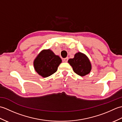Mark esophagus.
I'll return each mask as SVG.
<instances>
[{"mask_svg":"<svg viewBox=\"0 0 122 122\" xmlns=\"http://www.w3.org/2000/svg\"><path fill=\"white\" fill-rule=\"evenodd\" d=\"M63 62H67L68 61V58H66L63 59Z\"/></svg>","mask_w":122,"mask_h":122,"instance_id":"34e87169","label":"esophagus"}]
</instances>
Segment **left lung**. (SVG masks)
Returning <instances> with one entry per match:
<instances>
[{
	"instance_id": "1",
	"label": "left lung",
	"mask_w": 122,
	"mask_h": 122,
	"mask_svg": "<svg viewBox=\"0 0 122 122\" xmlns=\"http://www.w3.org/2000/svg\"><path fill=\"white\" fill-rule=\"evenodd\" d=\"M68 62L75 73L81 76H86L91 70L92 66L89 58L80 52L75 54L74 58L70 59Z\"/></svg>"
}]
</instances>
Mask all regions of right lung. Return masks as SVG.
Segmentation results:
<instances>
[{
    "label": "right lung",
    "instance_id": "add662e5",
    "mask_svg": "<svg viewBox=\"0 0 122 122\" xmlns=\"http://www.w3.org/2000/svg\"><path fill=\"white\" fill-rule=\"evenodd\" d=\"M62 60L50 49L41 51L33 62L36 71L43 77H46L57 71Z\"/></svg>",
    "mask_w": 122,
    "mask_h": 122
}]
</instances>
